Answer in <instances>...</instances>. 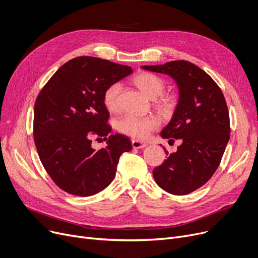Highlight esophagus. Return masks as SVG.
<instances>
[{
	"instance_id": "obj_1",
	"label": "esophagus",
	"mask_w": 258,
	"mask_h": 258,
	"mask_svg": "<svg viewBox=\"0 0 258 258\" xmlns=\"http://www.w3.org/2000/svg\"><path fill=\"white\" fill-rule=\"evenodd\" d=\"M147 145L145 143H142L140 141L137 140H132V147L134 149H141V148H145Z\"/></svg>"
}]
</instances>
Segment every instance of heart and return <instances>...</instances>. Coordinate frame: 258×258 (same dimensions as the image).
Wrapping results in <instances>:
<instances>
[{"label": "heart", "instance_id": "heart-1", "mask_svg": "<svg viewBox=\"0 0 258 258\" xmlns=\"http://www.w3.org/2000/svg\"><path fill=\"white\" fill-rule=\"evenodd\" d=\"M133 83L150 99H154L155 105L163 109L172 106V99L169 95L162 94L165 89V82L153 73L141 72L133 78ZM121 86L118 82L109 85L103 93V103L111 112L119 110V94ZM161 121L154 115H138L133 113L125 114L117 120V129L127 136L139 140H147L150 134L156 130Z\"/></svg>", "mask_w": 258, "mask_h": 258}]
</instances>
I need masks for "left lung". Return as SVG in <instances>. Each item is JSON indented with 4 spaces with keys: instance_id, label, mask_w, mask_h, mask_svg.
Instances as JSON below:
<instances>
[{
    "instance_id": "obj_1",
    "label": "left lung",
    "mask_w": 258,
    "mask_h": 258,
    "mask_svg": "<svg viewBox=\"0 0 258 258\" xmlns=\"http://www.w3.org/2000/svg\"><path fill=\"white\" fill-rule=\"evenodd\" d=\"M143 68L172 77L179 90L174 114L161 136L169 142L180 140L181 145L171 154L165 149L168 156L154 168V180L171 194H189L212 177L229 142L225 96L208 73L187 60Z\"/></svg>"
}]
</instances>
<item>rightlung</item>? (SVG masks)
<instances>
[{
	"label": "right lung",
	"instance_id": "add662e5",
	"mask_svg": "<svg viewBox=\"0 0 258 258\" xmlns=\"http://www.w3.org/2000/svg\"><path fill=\"white\" fill-rule=\"evenodd\" d=\"M132 72L131 67L93 56L72 58L50 78L34 104L33 140L42 165L67 193L90 196L115 176L119 156L132 149L128 138L110 134L103 93ZM92 135L107 142L95 152Z\"/></svg>",
	"mask_w": 258,
	"mask_h": 258
}]
</instances>
